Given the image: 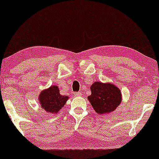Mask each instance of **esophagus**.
Returning a JSON list of instances; mask_svg holds the SVG:
<instances>
[{
    "instance_id": "1",
    "label": "esophagus",
    "mask_w": 159,
    "mask_h": 159,
    "mask_svg": "<svg viewBox=\"0 0 159 159\" xmlns=\"http://www.w3.org/2000/svg\"><path fill=\"white\" fill-rule=\"evenodd\" d=\"M74 95H75V97H80V96H82V92H75Z\"/></svg>"
}]
</instances>
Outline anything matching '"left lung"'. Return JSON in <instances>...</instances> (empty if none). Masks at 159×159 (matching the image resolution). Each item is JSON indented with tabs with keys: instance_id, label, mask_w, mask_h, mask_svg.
I'll list each match as a JSON object with an SVG mask.
<instances>
[{
	"instance_id": "left-lung-1",
	"label": "left lung",
	"mask_w": 159,
	"mask_h": 159,
	"mask_svg": "<svg viewBox=\"0 0 159 159\" xmlns=\"http://www.w3.org/2000/svg\"><path fill=\"white\" fill-rule=\"evenodd\" d=\"M92 94L88 97L92 107L97 113H111L122 101L120 90L114 84L96 82L91 86Z\"/></svg>"
}]
</instances>
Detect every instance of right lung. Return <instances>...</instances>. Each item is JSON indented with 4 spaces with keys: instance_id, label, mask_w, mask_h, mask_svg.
<instances>
[{
    "instance_id": "1",
    "label": "right lung",
    "mask_w": 159,
    "mask_h": 159,
    "mask_svg": "<svg viewBox=\"0 0 159 159\" xmlns=\"http://www.w3.org/2000/svg\"><path fill=\"white\" fill-rule=\"evenodd\" d=\"M68 99L67 96H62L59 92L57 86H52L43 90L39 95V102L44 110L51 113H57L63 107Z\"/></svg>"
}]
</instances>
